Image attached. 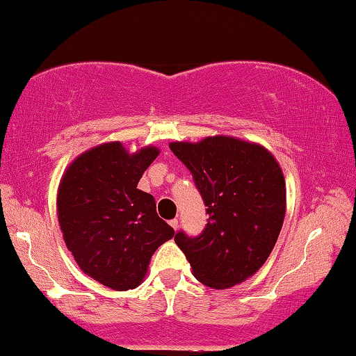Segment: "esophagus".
<instances>
[{
  "mask_svg": "<svg viewBox=\"0 0 356 356\" xmlns=\"http://www.w3.org/2000/svg\"><path fill=\"white\" fill-rule=\"evenodd\" d=\"M170 225L173 227L175 230H177L178 227H179V220H178V219H172V220H170Z\"/></svg>",
  "mask_w": 356,
  "mask_h": 356,
  "instance_id": "esophagus-1",
  "label": "esophagus"
}]
</instances>
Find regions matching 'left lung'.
<instances>
[{
    "mask_svg": "<svg viewBox=\"0 0 356 356\" xmlns=\"http://www.w3.org/2000/svg\"><path fill=\"white\" fill-rule=\"evenodd\" d=\"M170 149L189 168L209 216L200 235L179 230L175 243L208 287L220 290L246 281L270 257L282 229L281 167L260 145L225 136L173 142Z\"/></svg>",
    "mask_w": 356,
    "mask_h": 356,
    "instance_id": "1",
    "label": "left lung"
}]
</instances>
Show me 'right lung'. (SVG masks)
<instances>
[{"label":"right lung","instance_id":"1","mask_svg":"<svg viewBox=\"0 0 356 356\" xmlns=\"http://www.w3.org/2000/svg\"><path fill=\"white\" fill-rule=\"evenodd\" d=\"M159 149L129 154L104 143L75 159L58 189V220L85 275L113 290L137 287L151 255L175 230L156 213L154 197L137 189Z\"/></svg>","mask_w":356,"mask_h":356}]
</instances>
